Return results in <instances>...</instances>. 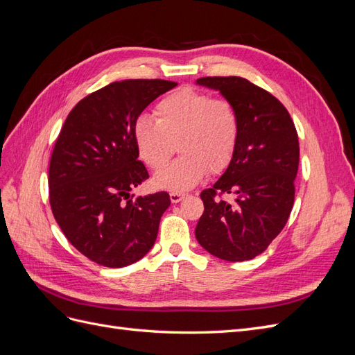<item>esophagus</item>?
Listing matches in <instances>:
<instances>
[{"instance_id":"34e87169","label":"esophagus","mask_w":355,"mask_h":355,"mask_svg":"<svg viewBox=\"0 0 355 355\" xmlns=\"http://www.w3.org/2000/svg\"><path fill=\"white\" fill-rule=\"evenodd\" d=\"M184 197H185L184 192H179V191H171L170 192V200H171V202H173V204L179 202Z\"/></svg>"}]
</instances>
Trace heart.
<instances>
[{
    "label": "heart",
    "mask_w": 355,
    "mask_h": 355,
    "mask_svg": "<svg viewBox=\"0 0 355 355\" xmlns=\"http://www.w3.org/2000/svg\"><path fill=\"white\" fill-rule=\"evenodd\" d=\"M155 116L141 115L133 125L136 148L144 163L155 171L164 168L178 141L182 155L154 182L159 188L187 189L206 175L227 166L240 136V116L227 98L180 89L155 106Z\"/></svg>",
    "instance_id": "b5f03b06"
}]
</instances>
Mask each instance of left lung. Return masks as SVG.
<instances>
[{
	"mask_svg": "<svg viewBox=\"0 0 355 355\" xmlns=\"http://www.w3.org/2000/svg\"><path fill=\"white\" fill-rule=\"evenodd\" d=\"M197 84L219 90L240 116L231 163L200 197L204 211L197 241L230 262L249 261L286 227L295 201L299 141L292 116L275 96L241 77H204Z\"/></svg>",
	"mask_w": 355,
	"mask_h": 355,
	"instance_id": "obj_1",
	"label": "left lung"
}]
</instances>
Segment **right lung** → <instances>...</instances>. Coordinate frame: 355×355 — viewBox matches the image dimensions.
<instances>
[{
    "instance_id": "right-lung-1",
    "label": "right lung",
    "mask_w": 355,
    "mask_h": 355,
    "mask_svg": "<svg viewBox=\"0 0 355 355\" xmlns=\"http://www.w3.org/2000/svg\"><path fill=\"white\" fill-rule=\"evenodd\" d=\"M178 83L115 81L73 106L53 148L49 198L68 241L90 261L121 268L151 250L170 206L166 191L144 197L132 188L149 178L133 137L136 118Z\"/></svg>"
}]
</instances>
